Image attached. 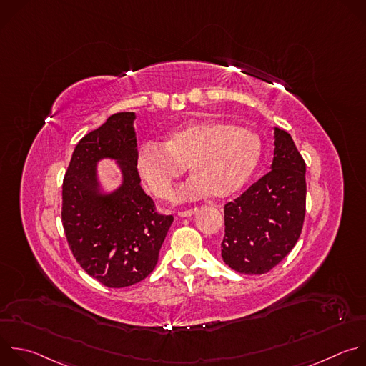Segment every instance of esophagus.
<instances>
[{"instance_id": "1", "label": "esophagus", "mask_w": 366, "mask_h": 366, "mask_svg": "<svg viewBox=\"0 0 366 366\" xmlns=\"http://www.w3.org/2000/svg\"><path fill=\"white\" fill-rule=\"evenodd\" d=\"M198 209L197 208H191V209H185V211H179L178 212V215L179 217H191V215H194L195 212H197Z\"/></svg>"}]
</instances>
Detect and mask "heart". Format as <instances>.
I'll list each match as a JSON object with an SVG mask.
<instances>
[{"label": "heart", "mask_w": 366, "mask_h": 366, "mask_svg": "<svg viewBox=\"0 0 366 366\" xmlns=\"http://www.w3.org/2000/svg\"><path fill=\"white\" fill-rule=\"evenodd\" d=\"M262 158L260 138L229 122L204 119L171 131L164 145L148 142L137 154V169L151 192L167 199L189 165L194 177L178 198H228L247 184Z\"/></svg>", "instance_id": "b5f03b06"}]
</instances>
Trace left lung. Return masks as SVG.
Here are the masks:
<instances>
[{"label":"left lung","mask_w":366,"mask_h":366,"mask_svg":"<svg viewBox=\"0 0 366 366\" xmlns=\"http://www.w3.org/2000/svg\"><path fill=\"white\" fill-rule=\"evenodd\" d=\"M272 171L224 205L221 256L242 274H264L296 246L306 214V164L292 137L274 128Z\"/></svg>","instance_id":"1"}]
</instances>
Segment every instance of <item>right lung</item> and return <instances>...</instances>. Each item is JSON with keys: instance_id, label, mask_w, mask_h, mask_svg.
Wrapping results in <instances>:
<instances>
[{"instance_id": "add662e5", "label": "right lung", "mask_w": 366, "mask_h": 366, "mask_svg": "<svg viewBox=\"0 0 366 366\" xmlns=\"http://www.w3.org/2000/svg\"><path fill=\"white\" fill-rule=\"evenodd\" d=\"M134 112H120L83 137L63 179L61 221L69 247L80 267L106 287L139 283L158 263L159 250L174 221L157 211L141 188L137 169ZM116 159L124 182L102 194L95 164Z\"/></svg>"}]
</instances>
